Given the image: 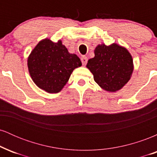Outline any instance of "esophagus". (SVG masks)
Segmentation results:
<instances>
[{
    "label": "esophagus",
    "mask_w": 157,
    "mask_h": 157,
    "mask_svg": "<svg viewBox=\"0 0 157 157\" xmlns=\"http://www.w3.org/2000/svg\"><path fill=\"white\" fill-rule=\"evenodd\" d=\"M87 61H88L87 57H86V56H82V57H81V62H82V65H86L87 63Z\"/></svg>",
    "instance_id": "34e87169"
}]
</instances>
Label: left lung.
Wrapping results in <instances>:
<instances>
[{
  "instance_id": "left-lung-1",
  "label": "left lung",
  "mask_w": 157,
  "mask_h": 157,
  "mask_svg": "<svg viewBox=\"0 0 157 157\" xmlns=\"http://www.w3.org/2000/svg\"><path fill=\"white\" fill-rule=\"evenodd\" d=\"M94 55L88 61L86 67L93 74L95 82L110 92L121 89L130 80L134 70L128 51L117 44H102L95 48Z\"/></svg>"
}]
</instances>
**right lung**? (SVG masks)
I'll list each match as a JSON object with an SVG mask.
<instances>
[{
	"label": "right lung",
	"instance_id": "1",
	"mask_svg": "<svg viewBox=\"0 0 157 157\" xmlns=\"http://www.w3.org/2000/svg\"><path fill=\"white\" fill-rule=\"evenodd\" d=\"M82 66L75 54H70L61 40L40 41L28 57V68L32 80L48 93H57L68 82L75 68Z\"/></svg>",
	"mask_w": 157,
	"mask_h": 157
}]
</instances>
